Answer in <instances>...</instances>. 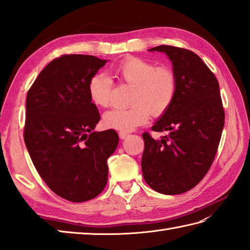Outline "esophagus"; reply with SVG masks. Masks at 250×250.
Segmentation results:
<instances>
[{"instance_id": "esophagus-1", "label": "esophagus", "mask_w": 250, "mask_h": 250, "mask_svg": "<svg viewBox=\"0 0 250 250\" xmlns=\"http://www.w3.org/2000/svg\"><path fill=\"white\" fill-rule=\"evenodd\" d=\"M128 136H129L128 132H124V131H120L119 132V137H120V139L124 140V139H125V137H128Z\"/></svg>"}]
</instances>
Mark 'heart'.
Instances as JSON below:
<instances>
[{
    "instance_id": "obj_1",
    "label": "heart",
    "mask_w": 250,
    "mask_h": 250,
    "mask_svg": "<svg viewBox=\"0 0 250 250\" xmlns=\"http://www.w3.org/2000/svg\"><path fill=\"white\" fill-rule=\"evenodd\" d=\"M115 76L132 87L126 108L106 111L103 124L109 129L124 132L134 130L147 122L149 115H163L171 107L177 94V75L172 67L157 66L139 57H126L114 68ZM91 102L99 107H107L111 102V81L104 74H94L88 83Z\"/></svg>"
}]
</instances>
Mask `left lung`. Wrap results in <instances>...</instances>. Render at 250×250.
<instances>
[{"label":"left lung","instance_id":"left-lung-1","mask_svg":"<svg viewBox=\"0 0 250 250\" xmlns=\"http://www.w3.org/2000/svg\"><path fill=\"white\" fill-rule=\"evenodd\" d=\"M150 50L168 56L178 89L171 107L151 128L168 134L156 141L148 132L143 133V176L157 192L180 194L204 178L218 150L225 125L219 83L193 51L168 45Z\"/></svg>","mask_w":250,"mask_h":250}]
</instances>
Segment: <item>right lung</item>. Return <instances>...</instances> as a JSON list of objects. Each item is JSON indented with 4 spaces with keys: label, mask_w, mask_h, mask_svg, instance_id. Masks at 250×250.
<instances>
[{
    "label": "right lung",
    "mask_w": 250,
    "mask_h": 250,
    "mask_svg": "<svg viewBox=\"0 0 250 250\" xmlns=\"http://www.w3.org/2000/svg\"><path fill=\"white\" fill-rule=\"evenodd\" d=\"M106 60L62 55L40 73L26 94L23 137L36 171L71 202L98 196L107 183V159L118 145L114 130L93 132L100 114L88 83Z\"/></svg>",
    "instance_id": "obj_1"
}]
</instances>
